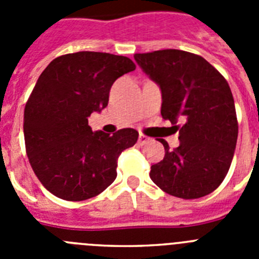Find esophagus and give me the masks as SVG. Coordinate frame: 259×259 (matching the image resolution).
I'll list each match as a JSON object with an SVG mask.
<instances>
[{"label": "esophagus", "instance_id": "1", "mask_svg": "<svg viewBox=\"0 0 259 259\" xmlns=\"http://www.w3.org/2000/svg\"><path fill=\"white\" fill-rule=\"evenodd\" d=\"M148 141H149V137L145 136V135L141 134L140 136H139V144H140V145H144V144H146Z\"/></svg>", "mask_w": 259, "mask_h": 259}]
</instances>
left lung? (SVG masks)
I'll use <instances>...</instances> for the list:
<instances>
[{"label": "left lung", "mask_w": 259, "mask_h": 259, "mask_svg": "<svg viewBox=\"0 0 259 259\" xmlns=\"http://www.w3.org/2000/svg\"><path fill=\"white\" fill-rule=\"evenodd\" d=\"M135 61L162 92V118L179 130L175 149L163 139L164 157L150 168L163 192L193 200L223 182L236 148L239 124L227 80L201 56L178 49L135 54Z\"/></svg>", "instance_id": "left-lung-1"}]
</instances>
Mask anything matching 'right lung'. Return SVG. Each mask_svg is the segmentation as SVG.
I'll return each instance as SVG.
<instances>
[{"label":"right lung","instance_id":"add662e5","mask_svg":"<svg viewBox=\"0 0 259 259\" xmlns=\"http://www.w3.org/2000/svg\"><path fill=\"white\" fill-rule=\"evenodd\" d=\"M135 68L127 57L77 52L57 57L42 71L26 104L23 131L32 170L50 193L84 201L115 180L118 157L139 132H93L88 116L107 106L114 81Z\"/></svg>","mask_w":259,"mask_h":259}]
</instances>
